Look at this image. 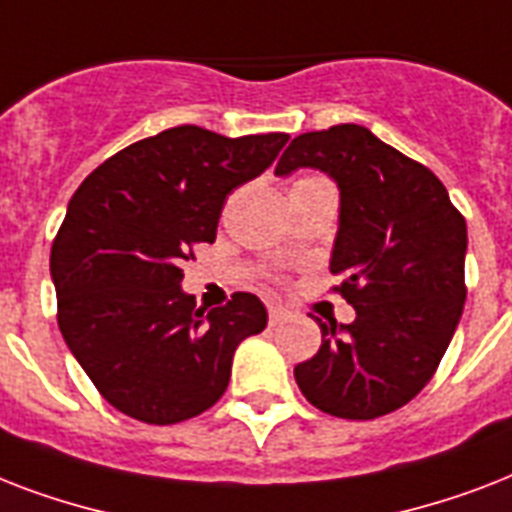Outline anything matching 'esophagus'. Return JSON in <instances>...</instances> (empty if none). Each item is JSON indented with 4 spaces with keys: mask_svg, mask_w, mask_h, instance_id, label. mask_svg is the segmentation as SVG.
Wrapping results in <instances>:
<instances>
[{
    "mask_svg": "<svg viewBox=\"0 0 512 512\" xmlns=\"http://www.w3.org/2000/svg\"><path fill=\"white\" fill-rule=\"evenodd\" d=\"M268 319H271V324L276 327V324H281L284 319H289V311L287 308H281V305L271 303L268 305Z\"/></svg>",
    "mask_w": 512,
    "mask_h": 512,
    "instance_id": "1",
    "label": "esophagus"
}]
</instances>
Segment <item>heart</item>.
Returning a JSON list of instances; mask_svg holds the SVG:
<instances>
[{
  "instance_id": "heart-1",
  "label": "heart",
  "mask_w": 512,
  "mask_h": 512,
  "mask_svg": "<svg viewBox=\"0 0 512 512\" xmlns=\"http://www.w3.org/2000/svg\"><path fill=\"white\" fill-rule=\"evenodd\" d=\"M308 180H319V177H308Z\"/></svg>"
}]
</instances>
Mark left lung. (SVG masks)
I'll return each instance as SVG.
<instances>
[{"mask_svg":"<svg viewBox=\"0 0 512 512\" xmlns=\"http://www.w3.org/2000/svg\"><path fill=\"white\" fill-rule=\"evenodd\" d=\"M319 170L337 183L340 223L329 268L356 308L321 324L319 353L295 366L316 409L374 420L412 401L444 358L465 305L468 225L428 167L361 124L297 135L276 175Z\"/></svg>","mask_w":512,"mask_h":512,"instance_id":"obj_1","label":"left lung"}]
</instances>
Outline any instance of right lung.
Returning a JSON list of instances; mask_svg holds the SVG:
<instances>
[{
    "label": "right lung",
    "instance_id": "1",
    "mask_svg": "<svg viewBox=\"0 0 512 512\" xmlns=\"http://www.w3.org/2000/svg\"><path fill=\"white\" fill-rule=\"evenodd\" d=\"M287 140L183 124L111 156L71 196L50 255L58 327L119 412L148 425L207 412L239 342L265 329L268 311L249 292L196 308L180 263L215 241L225 196L263 175Z\"/></svg>",
    "mask_w": 512,
    "mask_h": 512
}]
</instances>
